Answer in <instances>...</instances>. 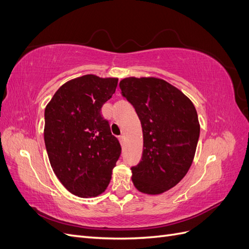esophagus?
<instances>
[{
    "label": "esophagus",
    "instance_id": "esophagus-1",
    "mask_svg": "<svg viewBox=\"0 0 249 249\" xmlns=\"http://www.w3.org/2000/svg\"><path fill=\"white\" fill-rule=\"evenodd\" d=\"M118 139H119L120 144L124 145V135H122V136H119V137H118Z\"/></svg>",
    "mask_w": 249,
    "mask_h": 249
}]
</instances>
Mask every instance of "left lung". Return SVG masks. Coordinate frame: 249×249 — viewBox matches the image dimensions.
Wrapping results in <instances>:
<instances>
[{"instance_id": "left-lung-1", "label": "left lung", "mask_w": 249, "mask_h": 249, "mask_svg": "<svg viewBox=\"0 0 249 249\" xmlns=\"http://www.w3.org/2000/svg\"><path fill=\"white\" fill-rule=\"evenodd\" d=\"M123 95L135 108L143 133V153L132 180L146 194L175 187L189 170L199 138L197 112L188 97L166 81L125 78Z\"/></svg>"}]
</instances>
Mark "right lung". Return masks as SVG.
<instances>
[{"label":"right lung","mask_w":249,"mask_h":249,"mask_svg":"<svg viewBox=\"0 0 249 249\" xmlns=\"http://www.w3.org/2000/svg\"><path fill=\"white\" fill-rule=\"evenodd\" d=\"M118 79L94 74L66 82L44 110V143L51 166L61 184L79 197H94L108 187L122 153L103 105Z\"/></svg>","instance_id":"add662e5"}]
</instances>
